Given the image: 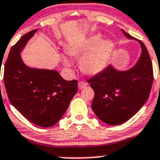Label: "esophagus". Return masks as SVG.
<instances>
[{
    "label": "esophagus",
    "instance_id": "esophagus-1",
    "mask_svg": "<svg viewBox=\"0 0 160 160\" xmlns=\"http://www.w3.org/2000/svg\"><path fill=\"white\" fill-rule=\"evenodd\" d=\"M87 86H88V83H85V82H83V81H80V82H79V83H78V88H79V89H80V90L83 89V88H86Z\"/></svg>",
    "mask_w": 160,
    "mask_h": 160
}]
</instances>
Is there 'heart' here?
Here are the masks:
<instances>
[{
	"label": "heart",
	"mask_w": 160,
	"mask_h": 160,
	"mask_svg": "<svg viewBox=\"0 0 160 160\" xmlns=\"http://www.w3.org/2000/svg\"><path fill=\"white\" fill-rule=\"evenodd\" d=\"M102 39L100 34H95L80 44L71 45L66 47V52L73 59L82 57L80 61L81 70L88 75H96L107 67L114 49V42L109 38ZM65 67H71V62L65 56H61Z\"/></svg>",
	"instance_id": "obj_1"
}]
</instances>
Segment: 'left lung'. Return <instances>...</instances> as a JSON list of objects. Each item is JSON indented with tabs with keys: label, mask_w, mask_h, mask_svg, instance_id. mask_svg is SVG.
<instances>
[{
	"label": "left lung",
	"mask_w": 160,
	"mask_h": 160,
	"mask_svg": "<svg viewBox=\"0 0 160 160\" xmlns=\"http://www.w3.org/2000/svg\"><path fill=\"white\" fill-rule=\"evenodd\" d=\"M122 31L127 38L139 43L142 52L136 63L123 71L110 65L88 80L94 91L92 110L100 120L110 125L127 122L142 108L149 98L153 81L152 64L146 46Z\"/></svg>",
	"instance_id": "8db88e82"
}]
</instances>
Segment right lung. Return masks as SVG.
Listing matches in <instances>:
<instances>
[{"instance_id": "add662e5", "label": "right lung", "mask_w": 160, "mask_h": 160, "mask_svg": "<svg viewBox=\"0 0 160 160\" xmlns=\"http://www.w3.org/2000/svg\"><path fill=\"white\" fill-rule=\"evenodd\" d=\"M38 29L25 34L11 47L4 81L11 104L28 121L49 128L62 117L77 91V80H66L55 70L32 68L20 53Z\"/></svg>"}]
</instances>
